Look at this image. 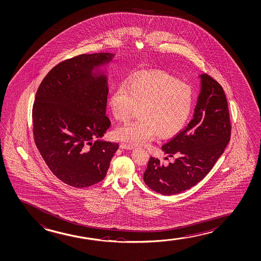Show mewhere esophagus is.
<instances>
[{
    "instance_id": "obj_1",
    "label": "esophagus",
    "mask_w": 261,
    "mask_h": 261,
    "mask_svg": "<svg viewBox=\"0 0 261 261\" xmlns=\"http://www.w3.org/2000/svg\"><path fill=\"white\" fill-rule=\"evenodd\" d=\"M120 147H121V148H122V149H127V150H133V149L135 148V147H134L133 145L125 144V143H121V144L120 145Z\"/></svg>"
}]
</instances>
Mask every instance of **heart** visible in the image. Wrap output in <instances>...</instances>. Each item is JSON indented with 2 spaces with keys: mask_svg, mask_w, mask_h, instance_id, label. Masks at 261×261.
Segmentation results:
<instances>
[{
  "mask_svg": "<svg viewBox=\"0 0 261 261\" xmlns=\"http://www.w3.org/2000/svg\"><path fill=\"white\" fill-rule=\"evenodd\" d=\"M195 100L192 87L165 73L139 74L121 83L110 96L113 116L126 121L140 108V120L119 126L118 140L133 145H147L156 133L173 136L187 123Z\"/></svg>",
  "mask_w": 261,
  "mask_h": 261,
  "instance_id": "obj_1",
  "label": "heart"
}]
</instances>
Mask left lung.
<instances>
[{
  "label": "left lung",
  "mask_w": 261,
  "mask_h": 261,
  "mask_svg": "<svg viewBox=\"0 0 261 261\" xmlns=\"http://www.w3.org/2000/svg\"><path fill=\"white\" fill-rule=\"evenodd\" d=\"M198 77L200 93L193 120L161 148L174 161L166 166L150 156L144 173L145 184L161 195L179 194L199 183L229 143L230 123L223 89L208 74Z\"/></svg>",
  "instance_id": "left-lung-1"
}]
</instances>
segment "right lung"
Instances as JSON below:
<instances>
[{"label":"right lung","instance_id":"right-lung-1","mask_svg":"<svg viewBox=\"0 0 261 261\" xmlns=\"http://www.w3.org/2000/svg\"><path fill=\"white\" fill-rule=\"evenodd\" d=\"M114 57L83 54L59 63L36 94V145L52 173L71 187L83 188L101 181L119 148L101 139L111 126L105 115L109 93L106 68Z\"/></svg>","mask_w":261,"mask_h":261}]
</instances>
